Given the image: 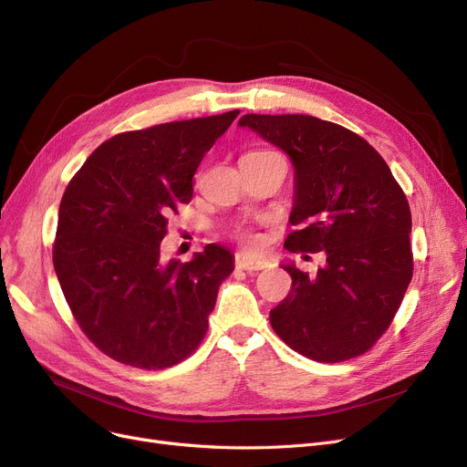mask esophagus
<instances>
[{
  "label": "esophagus",
  "mask_w": 467,
  "mask_h": 467,
  "mask_svg": "<svg viewBox=\"0 0 467 467\" xmlns=\"http://www.w3.org/2000/svg\"><path fill=\"white\" fill-rule=\"evenodd\" d=\"M234 265H236V268H242V271L255 273V271H263V268H266L268 261L265 257H257V255H250V254L240 252L234 257Z\"/></svg>",
  "instance_id": "obj_1"
}]
</instances>
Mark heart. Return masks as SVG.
Listing matches in <instances>:
<instances>
[{"mask_svg":"<svg viewBox=\"0 0 467 467\" xmlns=\"http://www.w3.org/2000/svg\"><path fill=\"white\" fill-rule=\"evenodd\" d=\"M234 236L246 244V246H257V234L252 231L250 225H238L234 229Z\"/></svg>","mask_w":467,"mask_h":467,"instance_id":"b5f03b06","label":"heart"}]
</instances>
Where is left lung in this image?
I'll return each instance as SVG.
<instances>
[{
    "label": "left lung",
    "instance_id": "obj_1",
    "mask_svg": "<svg viewBox=\"0 0 467 467\" xmlns=\"http://www.w3.org/2000/svg\"><path fill=\"white\" fill-rule=\"evenodd\" d=\"M296 166L293 254L326 252L316 276L293 265L271 326L289 348L322 363L365 354L386 333L412 278L410 208L386 161L356 132L312 115L240 119ZM308 259V255H306Z\"/></svg>",
    "mask_w": 467,
    "mask_h": 467
}]
</instances>
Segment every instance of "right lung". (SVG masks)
Segmentation results:
<instances>
[{
	"label": "right lung",
	"mask_w": 467,
	"mask_h": 467,
	"mask_svg": "<svg viewBox=\"0 0 467 467\" xmlns=\"http://www.w3.org/2000/svg\"><path fill=\"white\" fill-rule=\"evenodd\" d=\"M238 109L120 132L67 183L53 244L66 303L92 345L138 369L189 358L208 331L233 255L208 244L192 261H161L168 217L191 202L192 176Z\"/></svg>",
	"instance_id": "add662e5"
}]
</instances>
